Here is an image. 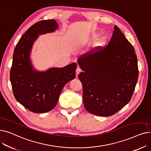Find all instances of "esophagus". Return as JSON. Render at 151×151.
Wrapping results in <instances>:
<instances>
[{"label":"esophagus","mask_w":151,"mask_h":151,"mask_svg":"<svg viewBox=\"0 0 151 151\" xmlns=\"http://www.w3.org/2000/svg\"><path fill=\"white\" fill-rule=\"evenodd\" d=\"M80 72H81V69L79 67H78L76 70V77H78V75L80 73Z\"/></svg>","instance_id":"esophagus-1"}]
</instances>
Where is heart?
<instances>
[{
    "instance_id": "1",
    "label": "heart",
    "mask_w": 151,
    "mask_h": 151,
    "mask_svg": "<svg viewBox=\"0 0 151 151\" xmlns=\"http://www.w3.org/2000/svg\"><path fill=\"white\" fill-rule=\"evenodd\" d=\"M98 37H99V35H98V34H93V35H92V38L93 40H96V39H97V38H98ZM105 42H106V40L105 39V38H101V39L100 40L99 43H100V45H104V44L105 43Z\"/></svg>"
}]
</instances>
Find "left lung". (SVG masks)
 Listing matches in <instances>:
<instances>
[{
	"label": "left lung",
	"instance_id": "8db88e82",
	"mask_svg": "<svg viewBox=\"0 0 151 151\" xmlns=\"http://www.w3.org/2000/svg\"><path fill=\"white\" fill-rule=\"evenodd\" d=\"M78 63L86 109L91 114L110 116L131 100L138 78L134 50L116 26L108 45L81 55Z\"/></svg>",
	"mask_w": 151,
	"mask_h": 151
}]
</instances>
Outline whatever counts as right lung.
Returning a JSON list of instances; mask_svg holds the SVG:
<instances>
[{"label": "right lung", "mask_w": 151, "mask_h": 151, "mask_svg": "<svg viewBox=\"0 0 151 151\" xmlns=\"http://www.w3.org/2000/svg\"><path fill=\"white\" fill-rule=\"evenodd\" d=\"M58 28V24L54 19L36 22L21 37L14 50L10 73L13 92L16 100L33 113L52 110L63 86L76 76V63L45 71H36L31 64V50L38 35L52 32Z\"/></svg>", "instance_id": "add662e5"}]
</instances>
